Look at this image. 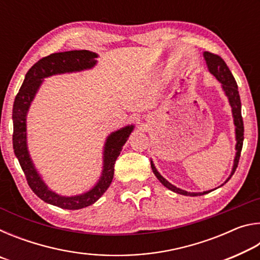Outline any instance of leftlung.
<instances>
[{"label":"left lung","instance_id":"1","mask_svg":"<svg viewBox=\"0 0 260 260\" xmlns=\"http://www.w3.org/2000/svg\"><path fill=\"white\" fill-rule=\"evenodd\" d=\"M204 58L206 61V65H208L209 71L213 74V76L218 79V81L221 83L222 89L225 91L226 96L228 98V101H230V104L232 107V113H233V118H234V125H235V134H236V156L234 159V165H233V170L232 173L230 175V178L226 180V182L232 178V175L235 173L236 167L239 165V160H240V156H241V151H242V147H243V139H244V126H243V119H242V114H241V100H240V94H239V88H237V83L235 81L234 77L231 72V70L228 69L227 64L225 63L221 57L218 55H214L212 52L205 51L204 52ZM151 169L153 174L156 175L157 179L164 184L166 188H169L170 190H172L177 193H180V195H186V196H201V195H205L212 190L209 191H203V192H188L186 190H182V189L177 188L173 186L172 183H170L166 179H164L161 175L158 173V171L156 170L155 165L151 161Z\"/></svg>","mask_w":260,"mask_h":260}]
</instances>
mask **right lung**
Here are the masks:
<instances>
[{
  "label": "right lung",
  "instance_id": "1",
  "mask_svg": "<svg viewBox=\"0 0 260 260\" xmlns=\"http://www.w3.org/2000/svg\"><path fill=\"white\" fill-rule=\"evenodd\" d=\"M95 52L89 50H71L56 52L38 60L26 73L25 80L17 94L14 109H12V120H14V144L15 155L18 158L19 164L24 171L29 188L38 197L51 205L67 210H79L94 204L103 193L107 191L112 182L114 173V162L120 155L122 146L128 140L134 126L128 125L121 129L113 132L107 139L103 152V171L99 182L93 189L77 196H60L51 191L46 186L37 169L30 159L26 143V114L32 103L35 94L41 86L42 79L67 72H77L82 70L91 69L96 64Z\"/></svg>",
  "mask_w": 260,
  "mask_h": 260
}]
</instances>
